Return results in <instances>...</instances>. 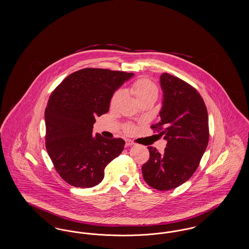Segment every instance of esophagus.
<instances>
[{"instance_id": "obj_1", "label": "esophagus", "mask_w": 249, "mask_h": 249, "mask_svg": "<svg viewBox=\"0 0 249 249\" xmlns=\"http://www.w3.org/2000/svg\"><path fill=\"white\" fill-rule=\"evenodd\" d=\"M131 145H133V142H131V141H126V146H131Z\"/></svg>"}]
</instances>
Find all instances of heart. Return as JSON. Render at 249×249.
<instances>
[{
  "label": "heart",
  "mask_w": 249,
  "mask_h": 249,
  "mask_svg": "<svg viewBox=\"0 0 249 249\" xmlns=\"http://www.w3.org/2000/svg\"><path fill=\"white\" fill-rule=\"evenodd\" d=\"M130 91H131L132 94L135 96L137 101L141 100L142 98H145V97H149V96H156L157 97V95H158V89H157L156 85L152 81H150L149 79L144 78V77L139 78L136 81H134L133 84L131 85ZM120 95H121V91L119 90V91L115 92L114 95L112 96L111 107L116 106V104L118 103V101L120 98ZM132 130H133V127L130 126V125L126 127L127 131H130Z\"/></svg>",
  "instance_id": "heart-1"
}]
</instances>
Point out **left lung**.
Here are the masks:
<instances>
[{"label":"left lung","instance_id":"1","mask_svg":"<svg viewBox=\"0 0 249 249\" xmlns=\"http://www.w3.org/2000/svg\"><path fill=\"white\" fill-rule=\"evenodd\" d=\"M160 84V121L152 125L167 141L163 153L147 146L150 158L142 167L143 180L155 190L176 189L195 173L209 140L208 114L199 92L182 79L164 72Z\"/></svg>","mask_w":249,"mask_h":249}]
</instances>
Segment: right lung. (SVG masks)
<instances>
[{
  "label": "right lung",
  "instance_id": "1",
  "mask_svg": "<svg viewBox=\"0 0 249 249\" xmlns=\"http://www.w3.org/2000/svg\"><path fill=\"white\" fill-rule=\"evenodd\" d=\"M132 72L86 68L67 76L45 111L46 146L56 171L75 188H92L121 154L125 141L92 134L95 117L107 114L112 96Z\"/></svg>",
  "mask_w": 249,
  "mask_h": 249
}]
</instances>
